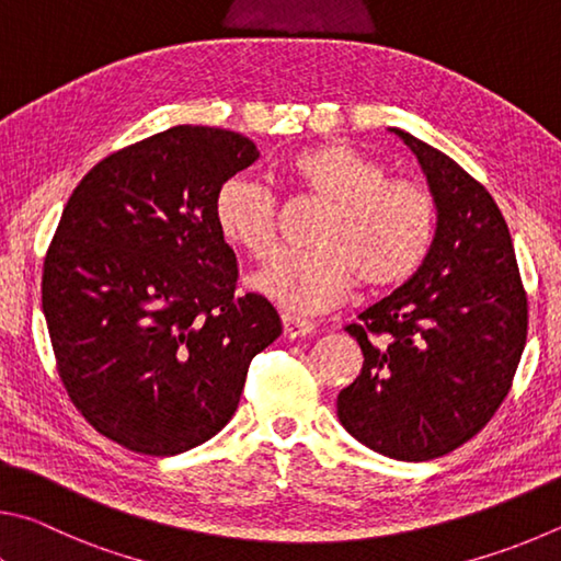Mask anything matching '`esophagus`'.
<instances>
[{
	"label": "esophagus",
	"mask_w": 561,
	"mask_h": 561,
	"mask_svg": "<svg viewBox=\"0 0 561 561\" xmlns=\"http://www.w3.org/2000/svg\"><path fill=\"white\" fill-rule=\"evenodd\" d=\"M310 332H316V325H312L310 320H302L296 316H283V335L288 340H296V337H306Z\"/></svg>",
	"instance_id": "34e87169"
}]
</instances>
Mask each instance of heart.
<instances>
[{"label":"heart","instance_id":"obj_1","mask_svg":"<svg viewBox=\"0 0 561 561\" xmlns=\"http://www.w3.org/2000/svg\"><path fill=\"white\" fill-rule=\"evenodd\" d=\"M300 192L328 204L312 233V251H283L249 283L296 316L328 310L357 278L391 288L419 268L434 239L436 202L424 184L394 180L387 167L350 145L328 142L288 164ZM216 229L236 249L265 259L278 239V199L263 182L236 174L214 199Z\"/></svg>","mask_w":561,"mask_h":561}]
</instances>
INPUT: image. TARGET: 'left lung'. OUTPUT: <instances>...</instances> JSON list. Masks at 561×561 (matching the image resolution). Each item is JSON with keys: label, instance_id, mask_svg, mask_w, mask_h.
<instances>
[{"label": "left lung", "instance_id": "8db88e82", "mask_svg": "<svg viewBox=\"0 0 561 561\" xmlns=\"http://www.w3.org/2000/svg\"><path fill=\"white\" fill-rule=\"evenodd\" d=\"M436 202V236L404 286L347 325L365 365L337 397L359 444L397 460L463 446L507 397L527 340V296L507 224L463 167L391 127Z\"/></svg>", "mask_w": 561, "mask_h": 561}]
</instances>
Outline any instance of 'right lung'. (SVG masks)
I'll list each match as a JSON object with an SVG mask.
<instances>
[{
  "instance_id": "add662e5",
  "label": "right lung",
  "mask_w": 561,
  "mask_h": 561,
  "mask_svg": "<svg viewBox=\"0 0 561 561\" xmlns=\"http://www.w3.org/2000/svg\"><path fill=\"white\" fill-rule=\"evenodd\" d=\"M259 160L239 133L176 125L98 162L48 245L42 306L58 377L98 434L176 456L229 424L251 359L280 335L263 296H236L219 186Z\"/></svg>"
}]
</instances>
